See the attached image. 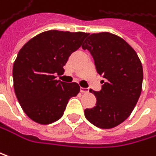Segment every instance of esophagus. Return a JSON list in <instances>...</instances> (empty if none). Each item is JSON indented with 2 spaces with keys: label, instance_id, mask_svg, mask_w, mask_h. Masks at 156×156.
<instances>
[{
  "label": "esophagus",
  "instance_id": "obj_1",
  "mask_svg": "<svg viewBox=\"0 0 156 156\" xmlns=\"http://www.w3.org/2000/svg\"><path fill=\"white\" fill-rule=\"evenodd\" d=\"M89 90H90V89H87V88H81V89H80L81 93H88Z\"/></svg>",
  "mask_w": 156,
  "mask_h": 156
}]
</instances>
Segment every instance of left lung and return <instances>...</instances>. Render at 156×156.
<instances>
[{"label": "left lung", "mask_w": 156, "mask_h": 156, "mask_svg": "<svg viewBox=\"0 0 156 156\" xmlns=\"http://www.w3.org/2000/svg\"><path fill=\"white\" fill-rule=\"evenodd\" d=\"M82 48L90 52L97 72L106 79L101 91L90 90L97 102L84 111L85 117L99 128H114L131 115L140 98L144 77L141 60L125 40L108 32L91 34Z\"/></svg>", "instance_id": "1"}]
</instances>
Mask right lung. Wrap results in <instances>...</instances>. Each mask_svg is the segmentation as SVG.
<instances>
[{
	"label": "right lung",
	"instance_id": "obj_1",
	"mask_svg": "<svg viewBox=\"0 0 156 156\" xmlns=\"http://www.w3.org/2000/svg\"><path fill=\"white\" fill-rule=\"evenodd\" d=\"M87 35L83 32L45 31L20 49L12 67L13 88L23 111L34 122H56L69 99L79 94V84L57 80L55 74L64 73L69 55L81 46Z\"/></svg>",
	"mask_w": 156,
	"mask_h": 156
}]
</instances>
